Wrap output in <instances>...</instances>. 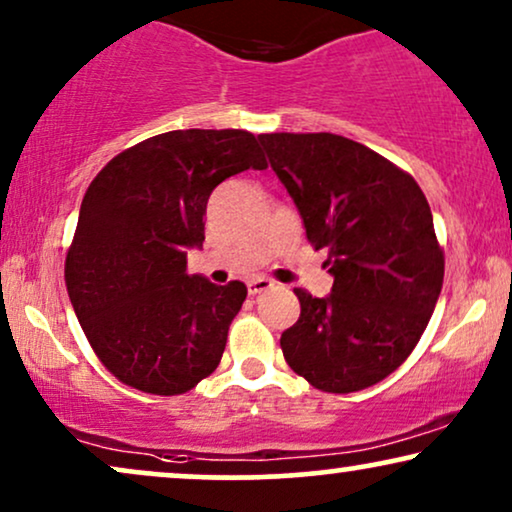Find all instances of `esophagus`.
<instances>
[{"label":"esophagus","instance_id":"obj_1","mask_svg":"<svg viewBox=\"0 0 512 512\" xmlns=\"http://www.w3.org/2000/svg\"><path fill=\"white\" fill-rule=\"evenodd\" d=\"M269 288H274V283H271L269 278H264V276H257V278H252V281H248V293L250 295H260Z\"/></svg>","mask_w":512,"mask_h":512}]
</instances>
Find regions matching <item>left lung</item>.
Segmentation results:
<instances>
[{"label": "left lung", "mask_w": 512, "mask_h": 512, "mask_svg": "<svg viewBox=\"0 0 512 512\" xmlns=\"http://www.w3.org/2000/svg\"><path fill=\"white\" fill-rule=\"evenodd\" d=\"M333 293L295 288L300 319L281 335L288 366L316 390H366L409 359L442 290L444 250L416 179L331 132L260 134Z\"/></svg>", "instance_id": "1"}]
</instances>
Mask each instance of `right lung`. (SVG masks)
Segmentation results:
<instances>
[{
	"label": "right lung",
	"instance_id": "right-lung-1",
	"mask_svg": "<svg viewBox=\"0 0 512 512\" xmlns=\"http://www.w3.org/2000/svg\"><path fill=\"white\" fill-rule=\"evenodd\" d=\"M264 170L245 129H174L115 155L82 198L66 288L84 335L120 383L174 397L219 366L248 288L186 271L224 179Z\"/></svg>",
	"mask_w": 512,
	"mask_h": 512
}]
</instances>
